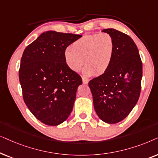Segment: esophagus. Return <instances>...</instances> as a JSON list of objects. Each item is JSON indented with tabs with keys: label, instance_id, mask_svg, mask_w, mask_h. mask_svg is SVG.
Returning <instances> with one entry per match:
<instances>
[{
	"label": "esophagus",
	"instance_id": "obj_1",
	"mask_svg": "<svg viewBox=\"0 0 158 158\" xmlns=\"http://www.w3.org/2000/svg\"><path fill=\"white\" fill-rule=\"evenodd\" d=\"M82 82L83 84H85V85H87V84H88V82H89V80L85 77H82Z\"/></svg>",
	"mask_w": 158,
	"mask_h": 158
}]
</instances>
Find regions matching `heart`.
<instances>
[{
    "instance_id": "b5f03b06",
    "label": "heart",
    "mask_w": 158,
    "mask_h": 158,
    "mask_svg": "<svg viewBox=\"0 0 158 158\" xmlns=\"http://www.w3.org/2000/svg\"><path fill=\"white\" fill-rule=\"evenodd\" d=\"M114 39L110 34L84 35L78 39L64 52V59L69 68L75 72L84 65L86 76H99L108 71L114 54Z\"/></svg>"
}]
</instances>
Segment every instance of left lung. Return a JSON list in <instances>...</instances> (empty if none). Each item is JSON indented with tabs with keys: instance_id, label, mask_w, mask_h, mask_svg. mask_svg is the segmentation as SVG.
Instances as JSON below:
<instances>
[{
	"instance_id": "1",
	"label": "left lung",
	"mask_w": 158,
	"mask_h": 158,
	"mask_svg": "<svg viewBox=\"0 0 158 158\" xmlns=\"http://www.w3.org/2000/svg\"><path fill=\"white\" fill-rule=\"evenodd\" d=\"M102 31L114 39V54L108 71L90 80L89 87L98 117L112 124L124 119L137 102L142 63L138 48L129 35L112 28Z\"/></svg>"
}]
</instances>
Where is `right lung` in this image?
Instances as JSON below:
<instances>
[{"label": "right lung", "instance_id": "add662e5", "mask_svg": "<svg viewBox=\"0 0 158 158\" xmlns=\"http://www.w3.org/2000/svg\"><path fill=\"white\" fill-rule=\"evenodd\" d=\"M81 37L47 31L23 52L19 72L23 98L35 117L46 125L60 124L72 111L82 80L66 65L64 52Z\"/></svg>", "mask_w": 158, "mask_h": 158}]
</instances>
